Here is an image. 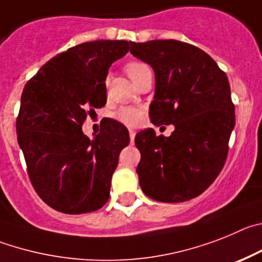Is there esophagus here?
I'll return each mask as SVG.
<instances>
[{"instance_id": "1", "label": "esophagus", "mask_w": 262, "mask_h": 262, "mask_svg": "<svg viewBox=\"0 0 262 262\" xmlns=\"http://www.w3.org/2000/svg\"><path fill=\"white\" fill-rule=\"evenodd\" d=\"M129 136H130V141H132V142H133L134 137H136V132L132 130V129H130V130H129Z\"/></svg>"}]
</instances>
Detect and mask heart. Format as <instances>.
Listing matches in <instances>:
<instances>
[{"label":"heart","mask_w":262,"mask_h":262,"mask_svg":"<svg viewBox=\"0 0 262 262\" xmlns=\"http://www.w3.org/2000/svg\"><path fill=\"white\" fill-rule=\"evenodd\" d=\"M125 70L126 74L129 75V78L133 81V83H136L143 74L150 72V68H148L147 63L142 62V61L134 60L129 61L126 63ZM108 83H110V81L107 78L104 83L105 89H108ZM115 119L121 122V124H124V125L130 126V128H137L145 120V111L138 107H122L115 114Z\"/></svg>","instance_id":"b5f03b06"}]
</instances>
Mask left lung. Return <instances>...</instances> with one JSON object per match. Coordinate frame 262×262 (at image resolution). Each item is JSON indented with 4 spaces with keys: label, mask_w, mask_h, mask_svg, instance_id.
I'll use <instances>...</instances> for the list:
<instances>
[{
    "label": "left lung",
    "mask_w": 262,
    "mask_h": 262,
    "mask_svg": "<svg viewBox=\"0 0 262 262\" xmlns=\"http://www.w3.org/2000/svg\"><path fill=\"white\" fill-rule=\"evenodd\" d=\"M132 55L155 72L150 119L173 124L169 137L145 129L136 136L137 173L143 193L160 202H184L210 187L222 171L235 126L226 73L202 49L179 40L132 43Z\"/></svg>",
    "instance_id": "left-lung-1"
}]
</instances>
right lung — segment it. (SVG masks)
<instances>
[{
	"label": "right lung",
	"instance_id": "obj_1",
	"mask_svg": "<svg viewBox=\"0 0 262 262\" xmlns=\"http://www.w3.org/2000/svg\"><path fill=\"white\" fill-rule=\"evenodd\" d=\"M130 44L96 40L72 47L44 63L23 89L18 143L35 192L55 210L91 213L110 199L120 151L129 145L128 129L107 119L90 140L82 125L107 103L108 68Z\"/></svg>",
	"mask_w": 262,
	"mask_h": 262
}]
</instances>
